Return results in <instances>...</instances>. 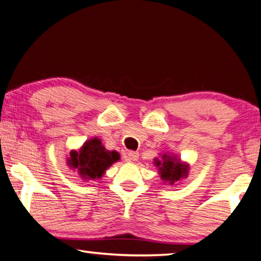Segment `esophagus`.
Masks as SVG:
<instances>
[{
    "label": "esophagus",
    "mask_w": 261,
    "mask_h": 261,
    "mask_svg": "<svg viewBox=\"0 0 261 261\" xmlns=\"http://www.w3.org/2000/svg\"><path fill=\"white\" fill-rule=\"evenodd\" d=\"M138 158H139L138 151H134V150L127 151V160L129 161H137Z\"/></svg>",
    "instance_id": "obj_1"
}]
</instances>
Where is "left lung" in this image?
<instances>
[{
    "mask_svg": "<svg viewBox=\"0 0 261 261\" xmlns=\"http://www.w3.org/2000/svg\"><path fill=\"white\" fill-rule=\"evenodd\" d=\"M162 159H154V164L159 169V174L164 182L174 185L184 178H187L189 164L184 162L176 154L165 153L161 155Z\"/></svg>",
    "mask_w": 261,
    "mask_h": 261,
    "instance_id": "8db88e82",
    "label": "left lung"
}]
</instances>
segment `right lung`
Wrapping results in <instances>:
<instances>
[{"label":"right lung","mask_w":261,"mask_h":261,"mask_svg":"<svg viewBox=\"0 0 261 261\" xmlns=\"http://www.w3.org/2000/svg\"><path fill=\"white\" fill-rule=\"evenodd\" d=\"M120 159L116 150H107L101 140L94 137L85 141L79 150L70 151L67 165L70 169H76L82 179L93 180L100 179L106 170Z\"/></svg>","instance_id":"add662e5"}]
</instances>
